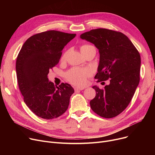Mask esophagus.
I'll use <instances>...</instances> for the list:
<instances>
[{"instance_id":"34e87169","label":"esophagus","mask_w":155,"mask_h":155,"mask_svg":"<svg viewBox=\"0 0 155 155\" xmlns=\"http://www.w3.org/2000/svg\"><path fill=\"white\" fill-rule=\"evenodd\" d=\"M75 91L77 92V91H82L84 89V88H80V87H75Z\"/></svg>"}]
</instances>
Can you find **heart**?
Masks as SVG:
<instances>
[{
  "mask_svg": "<svg viewBox=\"0 0 155 155\" xmlns=\"http://www.w3.org/2000/svg\"><path fill=\"white\" fill-rule=\"evenodd\" d=\"M91 45H84L80 47L81 51H84ZM67 53H65L62 56V60H64L67 56ZM91 75V72L87 69L80 68H73L69 70L66 74V78L72 84L77 86H84L86 84L87 78Z\"/></svg>",
  "mask_w": 155,
  "mask_h": 155,
  "instance_id": "heart-1",
  "label": "heart"
}]
</instances>
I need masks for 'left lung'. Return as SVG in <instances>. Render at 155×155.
I'll list each match as a JSON object with an SVG mask.
<instances>
[{
  "label": "left lung",
  "mask_w": 155,
  "mask_h": 155,
  "mask_svg": "<svg viewBox=\"0 0 155 155\" xmlns=\"http://www.w3.org/2000/svg\"><path fill=\"white\" fill-rule=\"evenodd\" d=\"M80 37L99 50L98 72L95 76L97 82L110 78L104 89L92 87L96 95L90 102L91 109L102 117H116L127 107L139 84L140 54L130 39L120 32L99 28Z\"/></svg>",
  "instance_id": "left-lung-1"
}]
</instances>
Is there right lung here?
<instances>
[{"instance_id": "obj_1", "label": "right lung", "mask_w": 155, "mask_h": 155, "mask_svg": "<svg viewBox=\"0 0 155 155\" xmlns=\"http://www.w3.org/2000/svg\"><path fill=\"white\" fill-rule=\"evenodd\" d=\"M75 36L54 30L41 32L28 38L18 54L15 70L19 90L27 106L41 118L58 117L68 107L74 89L67 83L54 85L48 75Z\"/></svg>"}]
</instances>
